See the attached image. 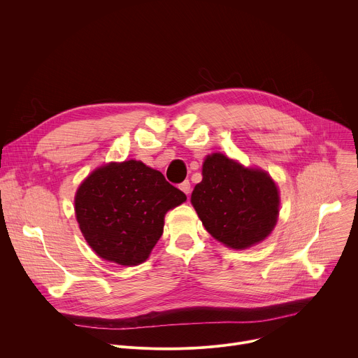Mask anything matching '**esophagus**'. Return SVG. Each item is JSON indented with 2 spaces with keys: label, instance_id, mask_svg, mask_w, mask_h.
I'll use <instances>...</instances> for the list:
<instances>
[{
  "label": "esophagus",
  "instance_id": "1",
  "mask_svg": "<svg viewBox=\"0 0 358 358\" xmlns=\"http://www.w3.org/2000/svg\"><path fill=\"white\" fill-rule=\"evenodd\" d=\"M180 189H181L184 194L189 195V192H191V184H189V181L187 180V181L181 182V184H180Z\"/></svg>",
  "mask_w": 358,
  "mask_h": 358
}]
</instances>
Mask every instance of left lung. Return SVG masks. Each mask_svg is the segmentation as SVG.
<instances>
[{"label":"left lung","mask_w":358,"mask_h":358,"mask_svg":"<svg viewBox=\"0 0 358 358\" xmlns=\"http://www.w3.org/2000/svg\"><path fill=\"white\" fill-rule=\"evenodd\" d=\"M191 202L206 229L234 249L264 241L276 225L279 192L272 178L224 155L208 156Z\"/></svg>","instance_id":"1"}]
</instances>
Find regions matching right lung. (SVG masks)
<instances>
[{
  "label": "right lung",
  "mask_w": 358,
  "mask_h": 358,
  "mask_svg": "<svg viewBox=\"0 0 358 358\" xmlns=\"http://www.w3.org/2000/svg\"><path fill=\"white\" fill-rule=\"evenodd\" d=\"M185 199L160 171L129 160L93 171L76 192L75 211L85 239L100 258L136 266L163 235L166 213Z\"/></svg>",
  "instance_id": "1"
}]
</instances>
